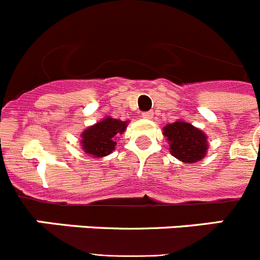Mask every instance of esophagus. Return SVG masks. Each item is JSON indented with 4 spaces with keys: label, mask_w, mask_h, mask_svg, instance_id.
<instances>
[{
    "label": "esophagus",
    "mask_w": 260,
    "mask_h": 260,
    "mask_svg": "<svg viewBox=\"0 0 260 260\" xmlns=\"http://www.w3.org/2000/svg\"><path fill=\"white\" fill-rule=\"evenodd\" d=\"M142 117L146 119H152L153 118V113L152 112H144V113H142Z\"/></svg>",
    "instance_id": "1"
}]
</instances>
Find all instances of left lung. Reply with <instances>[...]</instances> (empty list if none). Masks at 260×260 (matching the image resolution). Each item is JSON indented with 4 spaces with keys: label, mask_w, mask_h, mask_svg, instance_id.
<instances>
[{
    "label": "left lung",
    "mask_w": 260,
    "mask_h": 260,
    "mask_svg": "<svg viewBox=\"0 0 260 260\" xmlns=\"http://www.w3.org/2000/svg\"><path fill=\"white\" fill-rule=\"evenodd\" d=\"M172 156L186 164L201 161L208 151V138L201 128L178 119L162 127Z\"/></svg>",
    "instance_id": "obj_1"
}]
</instances>
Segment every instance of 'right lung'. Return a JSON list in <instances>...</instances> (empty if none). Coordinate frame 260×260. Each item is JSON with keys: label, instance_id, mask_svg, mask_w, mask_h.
I'll return each instance as SVG.
<instances>
[{"label": "right lung", "instance_id": "right-lung-1", "mask_svg": "<svg viewBox=\"0 0 260 260\" xmlns=\"http://www.w3.org/2000/svg\"><path fill=\"white\" fill-rule=\"evenodd\" d=\"M128 121H121L107 116L82 132V150L96 158L108 156L116 150V138L125 133Z\"/></svg>", "mask_w": 260, "mask_h": 260}]
</instances>
